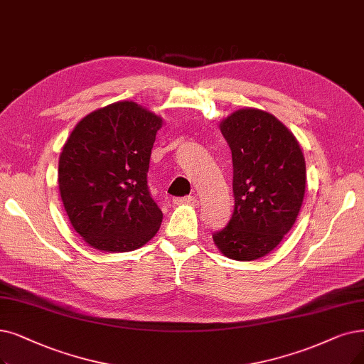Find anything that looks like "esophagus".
<instances>
[{"instance_id": "obj_1", "label": "esophagus", "mask_w": 364, "mask_h": 364, "mask_svg": "<svg viewBox=\"0 0 364 364\" xmlns=\"http://www.w3.org/2000/svg\"><path fill=\"white\" fill-rule=\"evenodd\" d=\"M173 201H174V205H193L194 206L198 200L194 196H188V197H178Z\"/></svg>"}]
</instances>
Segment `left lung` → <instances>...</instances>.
Returning <instances> with one entry per match:
<instances>
[{
	"mask_svg": "<svg viewBox=\"0 0 364 364\" xmlns=\"http://www.w3.org/2000/svg\"><path fill=\"white\" fill-rule=\"evenodd\" d=\"M220 128L231 149L235 212L213 242L231 259H258L296 223L306 186L304 156L293 133L267 112L240 109Z\"/></svg>",
	"mask_w": 364,
	"mask_h": 364,
	"instance_id": "8db88e82",
	"label": "left lung"
}]
</instances>
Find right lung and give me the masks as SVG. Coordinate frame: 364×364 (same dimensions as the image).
Wrapping results in <instances>:
<instances>
[{
	"instance_id": "obj_1",
	"label": "right lung",
	"mask_w": 364,
	"mask_h": 364,
	"mask_svg": "<svg viewBox=\"0 0 364 364\" xmlns=\"http://www.w3.org/2000/svg\"><path fill=\"white\" fill-rule=\"evenodd\" d=\"M163 119L134 101L98 109L75 127L58 166L68 220L105 252L134 251L163 223L148 188L151 151Z\"/></svg>"
}]
</instances>
